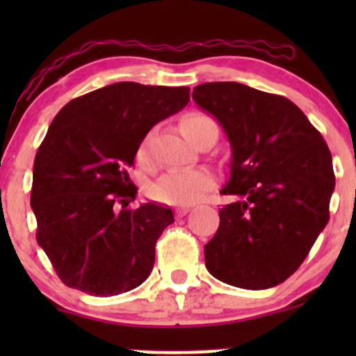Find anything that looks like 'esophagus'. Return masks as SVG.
I'll use <instances>...</instances> for the list:
<instances>
[{"instance_id": "34e87169", "label": "esophagus", "mask_w": 356, "mask_h": 356, "mask_svg": "<svg viewBox=\"0 0 356 356\" xmlns=\"http://www.w3.org/2000/svg\"><path fill=\"white\" fill-rule=\"evenodd\" d=\"M191 211V207L189 206H181V207H177V216L178 217H183V216H186V213Z\"/></svg>"}]
</instances>
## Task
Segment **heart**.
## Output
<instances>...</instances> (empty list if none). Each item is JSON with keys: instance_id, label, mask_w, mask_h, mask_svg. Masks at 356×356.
Here are the masks:
<instances>
[{"instance_id": "1", "label": "heart", "mask_w": 356, "mask_h": 356, "mask_svg": "<svg viewBox=\"0 0 356 356\" xmlns=\"http://www.w3.org/2000/svg\"><path fill=\"white\" fill-rule=\"evenodd\" d=\"M213 121L202 113H188L181 120V131L191 140L197 131ZM138 160L140 163L147 162V139L139 145ZM217 179L207 168H183L170 170L162 175L154 184L152 194L159 201L173 204V206H189L197 202L204 194L216 186Z\"/></svg>"}]
</instances>
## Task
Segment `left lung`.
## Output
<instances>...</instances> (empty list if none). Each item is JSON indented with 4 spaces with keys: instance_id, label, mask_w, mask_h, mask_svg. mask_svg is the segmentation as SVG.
<instances>
[{
    "instance_id": "obj_1",
    "label": "left lung",
    "mask_w": 356,
    "mask_h": 356,
    "mask_svg": "<svg viewBox=\"0 0 356 356\" xmlns=\"http://www.w3.org/2000/svg\"><path fill=\"white\" fill-rule=\"evenodd\" d=\"M193 100L225 131L230 178L220 225L204 246L206 267L223 284L266 290L301 266L329 222L332 155L293 102L240 82L196 86Z\"/></svg>"
}]
</instances>
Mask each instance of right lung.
Instances as JSON below:
<instances>
[{"instance_id":"obj_1","label":"right lung","mask_w":356,"mask_h":356,"mask_svg":"<svg viewBox=\"0 0 356 356\" xmlns=\"http://www.w3.org/2000/svg\"><path fill=\"white\" fill-rule=\"evenodd\" d=\"M189 102V87L116 82L60 110L33 160L31 206L37 243L61 282L87 295L113 296L152 272L155 243L172 209L147 202L129 211L128 168L159 121Z\"/></svg>"}]
</instances>
